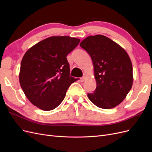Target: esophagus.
<instances>
[{
	"instance_id": "1",
	"label": "esophagus",
	"mask_w": 152,
	"mask_h": 152,
	"mask_svg": "<svg viewBox=\"0 0 152 152\" xmlns=\"http://www.w3.org/2000/svg\"><path fill=\"white\" fill-rule=\"evenodd\" d=\"M85 79H86V76H83V77L80 78V82H84Z\"/></svg>"
}]
</instances>
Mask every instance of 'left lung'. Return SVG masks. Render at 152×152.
Listing matches in <instances>:
<instances>
[{
  "instance_id": "8db88e82",
  "label": "left lung",
  "mask_w": 152,
  "mask_h": 152,
  "mask_svg": "<svg viewBox=\"0 0 152 152\" xmlns=\"http://www.w3.org/2000/svg\"><path fill=\"white\" fill-rule=\"evenodd\" d=\"M80 46L89 53L93 63L96 88L87 93L96 107H115L125 99L132 85V66L126 51L102 35L89 36Z\"/></svg>"
}]
</instances>
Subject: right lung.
I'll list each match as a JSON object with an SVG mask.
<instances>
[{
    "instance_id": "1",
    "label": "right lung",
    "mask_w": 152,
    "mask_h": 152,
    "mask_svg": "<svg viewBox=\"0 0 152 152\" xmlns=\"http://www.w3.org/2000/svg\"><path fill=\"white\" fill-rule=\"evenodd\" d=\"M80 41L68 36L50 37L26 52L19 79L26 98L34 105L49 111L63 102L68 87L77 80L70 76L66 56Z\"/></svg>"
}]
</instances>
